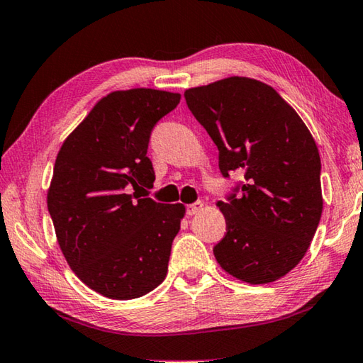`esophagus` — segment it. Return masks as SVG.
<instances>
[{
	"label": "esophagus",
	"instance_id": "1",
	"mask_svg": "<svg viewBox=\"0 0 363 363\" xmlns=\"http://www.w3.org/2000/svg\"><path fill=\"white\" fill-rule=\"evenodd\" d=\"M202 210H203V202H202V201H197V202H194V203L188 205V207H186V213H188L189 216H193V215L199 213V211H202Z\"/></svg>",
	"mask_w": 363,
	"mask_h": 363
}]
</instances>
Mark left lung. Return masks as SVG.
<instances>
[{
  "label": "left lung",
  "mask_w": 363,
  "mask_h": 363,
  "mask_svg": "<svg viewBox=\"0 0 363 363\" xmlns=\"http://www.w3.org/2000/svg\"><path fill=\"white\" fill-rule=\"evenodd\" d=\"M184 99L218 147L223 177L243 175L218 202L228 230L213 248L218 264L245 283L277 281L302 261L323 213L316 142L264 82L234 75L189 88Z\"/></svg>",
  "instance_id": "8db88e82"
}]
</instances>
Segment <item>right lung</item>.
<instances>
[{
	"label": "right lung",
	"instance_id": "obj_1",
	"mask_svg": "<svg viewBox=\"0 0 363 363\" xmlns=\"http://www.w3.org/2000/svg\"><path fill=\"white\" fill-rule=\"evenodd\" d=\"M180 98L153 88L108 93L57 155L47 193L55 234L80 281L104 297H142L167 275L184 205L143 196L155 182L150 134Z\"/></svg>",
	"mask_w": 363,
	"mask_h": 363
}]
</instances>
